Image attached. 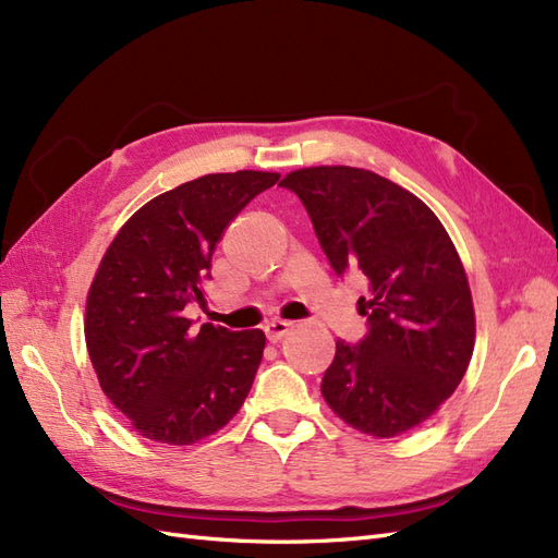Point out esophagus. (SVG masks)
<instances>
[{"instance_id": "esophagus-1", "label": "esophagus", "mask_w": 558, "mask_h": 558, "mask_svg": "<svg viewBox=\"0 0 558 558\" xmlns=\"http://www.w3.org/2000/svg\"><path fill=\"white\" fill-rule=\"evenodd\" d=\"M291 326H293L291 322H272V324L265 326V336H267L269 342H279L286 333H289Z\"/></svg>"}]
</instances>
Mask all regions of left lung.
<instances>
[{"instance_id":"left-lung-1","label":"left lung","mask_w":558,"mask_h":558,"mask_svg":"<svg viewBox=\"0 0 558 558\" xmlns=\"http://www.w3.org/2000/svg\"><path fill=\"white\" fill-rule=\"evenodd\" d=\"M305 204L336 275L368 286V336L336 342L322 395L350 427L391 439L429 420L470 366L476 319L460 255L434 210L354 167H310L279 183Z\"/></svg>"}]
</instances>
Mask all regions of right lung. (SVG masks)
Here are the masks:
<instances>
[{
    "mask_svg": "<svg viewBox=\"0 0 558 558\" xmlns=\"http://www.w3.org/2000/svg\"><path fill=\"white\" fill-rule=\"evenodd\" d=\"M279 173H208L149 199L105 251L86 295L84 338L105 391L131 427L157 444L190 446L242 409L265 333L204 324L210 255L222 232Z\"/></svg>",
    "mask_w": 558,
    "mask_h": 558,
    "instance_id": "obj_1",
    "label": "right lung"
}]
</instances>
